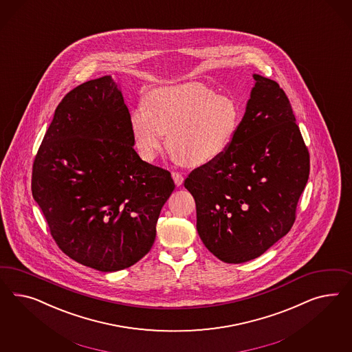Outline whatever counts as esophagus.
I'll list each match as a JSON object with an SVG mask.
<instances>
[{
  "instance_id": "obj_1",
  "label": "esophagus",
  "mask_w": 352,
  "mask_h": 352,
  "mask_svg": "<svg viewBox=\"0 0 352 352\" xmlns=\"http://www.w3.org/2000/svg\"><path fill=\"white\" fill-rule=\"evenodd\" d=\"M171 177H173V179H174V183H175V186L181 187L182 184H183V182H184V178H183V175H182L181 173L173 171V173H171Z\"/></svg>"
}]
</instances>
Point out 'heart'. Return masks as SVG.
<instances>
[{
  "label": "heart",
  "instance_id": "heart-1",
  "mask_svg": "<svg viewBox=\"0 0 352 352\" xmlns=\"http://www.w3.org/2000/svg\"><path fill=\"white\" fill-rule=\"evenodd\" d=\"M147 106L130 115V129L139 156L157 157L166 142L177 161L203 166L218 160L234 142L241 112L232 98L215 96L200 84L160 87L149 93Z\"/></svg>",
  "mask_w": 352,
  "mask_h": 352
}]
</instances>
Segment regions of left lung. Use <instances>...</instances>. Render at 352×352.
Segmentation results:
<instances>
[{"instance_id": "1", "label": "left lung", "mask_w": 352, "mask_h": 352, "mask_svg": "<svg viewBox=\"0 0 352 352\" xmlns=\"http://www.w3.org/2000/svg\"><path fill=\"white\" fill-rule=\"evenodd\" d=\"M234 142L184 181L196 203L204 245L226 263L262 256L288 234L309 174V155L288 96L253 75Z\"/></svg>"}]
</instances>
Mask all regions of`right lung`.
<instances>
[{"mask_svg":"<svg viewBox=\"0 0 352 352\" xmlns=\"http://www.w3.org/2000/svg\"><path fill=\"white\" fill-rule=\"evenodd\" d=\"M130 113L111 76L58 104L33 162L32 195L58 246L102 272L133 266L153 245L174 182L134 149Z\"/></svg>","mask_w":352,"mask_h":352,"instance_id":"obj_1","label":"right lung"}]
</instances>
